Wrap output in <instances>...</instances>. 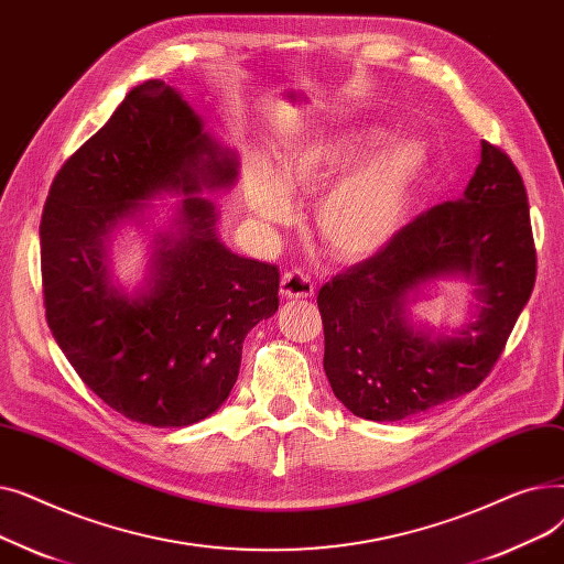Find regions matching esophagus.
Returning <instances> with one entry per match:
<instances>
[{
  "instance_id": "esophagus-1",
  "label": "esophagus",
  "mask_w": 564,
  "mask_h": 564,
  "mask_svg": "<svg viewBox=\"0 0 564 564\" xmlns=\"http://www.w3.org/2000/svg\"><path fill=\"white\" fill-rule=\"evenodd\" d=\"M281 294L288 300H308L315 294L313 279L304 270H290L281 279Z\"/></svg>"
}]
</instances>
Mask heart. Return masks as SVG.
<instances>
[{
    "mask_svg": "<svg viewBox=\"0 0 564 564\" xmlns=\"http://www.w3.org/2000/svg\"><path fill=\"white\" fill-rule=\"evenodd\" d=\"M383 141V132L351 134L336 141H315L294 151L283 173L256 164L247 181V203L267 224H288L294 198L317 196ZM425 164L416 141H393L361 169L343 177L315 207V232L340 260H361L377 253L395 235Z\"/></svg>",
    "mask_w": 564,
    "mask_h": 564,
    "instance_id": "heart-1",
    "label": "heart"
}]
</instances>
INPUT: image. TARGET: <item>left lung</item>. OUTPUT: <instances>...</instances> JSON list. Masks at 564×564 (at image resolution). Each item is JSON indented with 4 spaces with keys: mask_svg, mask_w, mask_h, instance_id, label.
<instances>
[{
    "mask_svg": "<svg viewBox=\"0 0 564 564\" xmlns=\"http://www.w3.org/2000/svg\"><path fill=\"white\" fill-rule=\"evenodd\" d=\"M441 273L481 288L476 323L455 339L413 333L405 294ZM538 276L530 207L506 151L482 141V160L459 200L430 207L375 256L324 283V372L359 419L402 421L478 389L500 359Z\"/></svg>",
    "mask_w": 564,
    "mask_h": 564,
    "instance_id": "1",
    "label": "left lung"
}]
</instances>
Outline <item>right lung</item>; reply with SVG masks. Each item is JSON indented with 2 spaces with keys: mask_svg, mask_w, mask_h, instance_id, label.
Listing matches in <instances>:
<instances>
[{
  "mask_svg": "<svg viewBox=\"0 0 564 564\" xmlns=\"http://www.w3.org/2000/svg\"><path fill=\"white\" fill-rule=\"evenodd\" d=\"M235 175L237 162L160 79L134 86L54 175L41 217L47 327L86 387L134 423L185 427L224 404L245 336L279 308V267L228 251L213 203L185 198L183 237L158 251L151 290L128 300L107 283L105 237L139 200Z\"/></svg>",
  "mask_w": 564,
  "mask_h": 564,
  "instance_id": "obj_1",
  "label": "right lung"
}]
</instances>
